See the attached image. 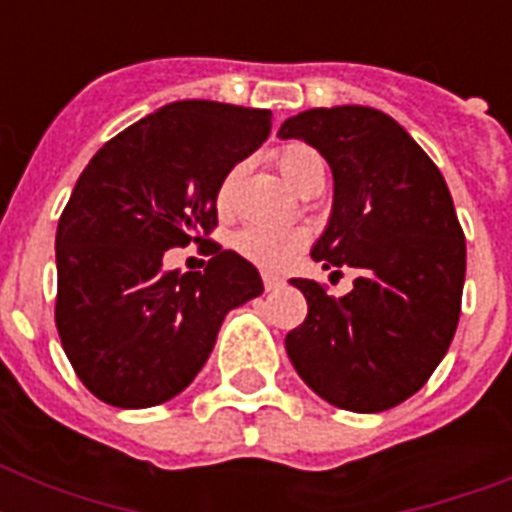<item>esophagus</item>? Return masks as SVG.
Masks as SVG:
<instances>
[{"label": "esophagus", "mask_w": 512, "mask_h": 512, "mask_svg": "<svg viewBox=\"0 0 512 512\" xmlns=\"http://www.w3.org/2000/svg\"><path fill=\"white\" fill-rule=\"evenodd\" d=\"M263 284L268 292H273V289H279L281 284H284V279H279V276H273V273H263Z\"/></svg>", "instance_id": "34e87169"}]
</instances>
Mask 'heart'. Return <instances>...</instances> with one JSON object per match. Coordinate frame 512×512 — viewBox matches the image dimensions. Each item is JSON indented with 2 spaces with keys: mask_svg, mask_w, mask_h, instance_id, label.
Masks as SVG:
<instances>
[{
  "mask_svg": "<svg viewBox=\"0 0 512 512\" xmlns=\"http://www.w3.org/2000/svg\"><path fill=\"white\" fill-rule=\"evenodd\" d=\"M276 167H279L281 177L287 180L295 191H300L308 180L316 175H324V159L319 151H313L305 143H287L276 151ZM241 167H231L225 172L220 185H217V207L220 212H228L239 185ZM305 231L300 228H271V225H247L233 236V249L241 257H247L249 263L268 268V271H279L287 263H292V257L305 247Z\"/></svg>",
  "mask_w": 512,
  "mask_h": 512,
  "instance_id": "1",
  "label": "heart"
}]
</instances>
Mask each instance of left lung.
Wrapping results in <instances>:
<instances>
[{"label":"left lung","instance_id":"1","mask_svg":"<svg viewBox=\"0 0 512 512\" xmlns=\"http://www.w3.org/2000/svg\"><path fill=\"white\" fill-rule=\"evenodd\" d=\"M279 138L313 146L335 175V207L311 257L358 268L345 297L292 279L308 316L287 335L305 385L348 412L393 409L430 380L462 311L465 233L444 175L377 108H311Z\"/></svg>","mask_w":512,"mask_h":512}]
</instances>
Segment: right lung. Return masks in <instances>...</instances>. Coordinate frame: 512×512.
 Returning <instances> with one entry per match:
<instances>
[{"instance_id":"right-lung-1","label":"right lung","mask_w":512,"mask_h":512,"mask_svg":"<svg viewBox=\"0 0 512 512\" xmlns=\"http://www.w3.org/2000/svg\"><path fill=\"white\" fill-rule=\"evenodd\" d=\"M268 108L180 100L111 138L58 223L55 327L76 377L122 409L170 401L215 348L225 313L263 292L260 273L212 241L217 185L271 132ZM193 240L204 272L161 268ZM204 263V260H201Z\"/></svg>"}]
</instances>
